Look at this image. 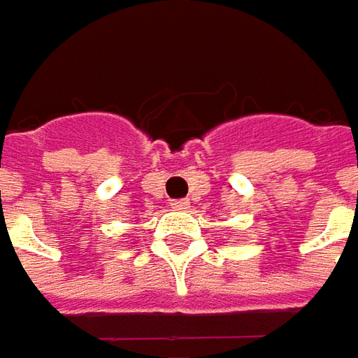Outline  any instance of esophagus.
<instances>
[{"instance_id": "34e87169", "label": "esophagus", "mask_w": 358, "mask_h": 358, "mask_svg": "<svg viewBox=\"0 0 358 358\" xmlns=\"http://www.w3.org/2000/svg\"><path fill=\"white\" fill-rule=\"evenodd\" d=\"M171 208L173 210H179V212H185V210L192 208V203H189V199H173L171 201Z\"/></svg>"}]
</instances>
